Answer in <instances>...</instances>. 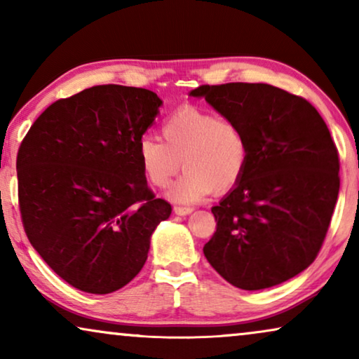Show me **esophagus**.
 <instances>
[{
  "label": "esophagus",
  "instance_id": "esophagus-1",
  "mask_svg": "<svg viewBox=\"0 0 359 359\" xmlns=\"http://www.w3.org/2000/svg\"><path fill=\"white\" fill-rule=\"evenodd\" d=\"M173 210H175L176 215H189L194 209L193 208H183V205H176Z\"/></svg>",
  "mask_w": 359,
  "mask_h": 359
}]
</instances>
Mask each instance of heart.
Wrapping results in <instances>:
<instances>
[{
  "mask_svg": "<svg viewBox=\"0 0 359 359\" xmlns=\"http://www.w3.org/2000/svg\"><path fill=\"white\" fill-rule=\"evenodd\" d=\"M161 140L145 137L137 145L142 175L156 188L171 186L175 203H198L214 191L224 193L242 180L250 158V147L242 127L227 117H217L199 107L175 111L160 127Z\"/></svg>",
  "mask_w": 359,
  "mask_h": 359,
  "instance_id": "heart-1",
  "label": "heart"
}]
</instances>
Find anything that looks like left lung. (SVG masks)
I'll use <instances>...</instances> for the list:
<instances>
[{
    "mask_svg": "<svg viewBox=\"0 0 359 359\" xmlns=\"http://www.w3.org/2000/svg\"><path fill=\"white\" fill-rule=\"evenodd\" d=\"M189 96L237 122L250 147L242 180L210 209L217 230L204 257L245 291L297 276L322 247L340 189L327 124L304 97L264 83L204 85Z\"/></svg>",
    "mask_w": 359,
    "mask_h": 359,
    "instance_id": "obj_1",
    "label": "left lung"
}]
</instances>
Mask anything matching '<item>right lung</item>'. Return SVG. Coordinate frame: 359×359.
<instances>
[{
	"mask_svg": "<svg viewBox=\"0 0 359 359\" xmlns=\"http://www.w3.org/2000/svg\"><path fill=\"white\" fill-rule=\"evenodd\" d=\"M163 101L145 88L102 85L47 107L18 151L27 238L73 287L109 294L134 279L171 205L147 186L137 145Z\"/></svg>",
	"mask_w": 359,
	"mask_h": 359,
	"instance_id": "add662e5",
	"label": "right lung"
}]
</instances>
